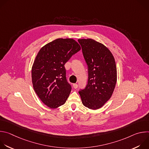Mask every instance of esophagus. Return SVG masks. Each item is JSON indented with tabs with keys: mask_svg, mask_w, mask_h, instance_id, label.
Returning a JSON list of instances; mask_svg holds the SVG:
<instances>
[{
	"mask_svg": "<svg viewBox=\"0 0 149 149\" xmlns=\"http://www.w3.org/2000/svg\"><path fill=\"white\" fill-rule=\"evenodd\" d=\"M73 87H74L75 89L77 88V87H78V85H77V84H73Z\"/></svg>",
	"mask_w": 149,
	"mask_h": 149,
	"instance_id": "1",
	"label": "esophagus"
}]
</instances>
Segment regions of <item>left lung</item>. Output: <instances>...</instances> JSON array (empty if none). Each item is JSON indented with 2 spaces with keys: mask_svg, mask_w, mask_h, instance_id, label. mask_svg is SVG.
<instances>
[{
  "mask_svg": "<svg viewBox=\"0 0 149 149\" xmlns=\"http://www.w3.org/2000/svg\"><path fill=\"white\" fill-rule=\"evenodd\" d=\"M78 40L88 67V84L79 94L85 107L95 110L102 107L114 90L117 78L115 59L100 42L90 38Z\"/></svg>",
  "mask_w": 149,
  "mask_h": 149,
  "instance_id": "8db88e82",
  "label": "left lung"
}]
</instances>
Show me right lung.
<instances>
[{"label":"right lung","mask_w":149,"mask_h":149,"mask_svg":"<svg viewBox=\"0 0 149 149\" xmlns=\"http://www.w3.org/2000/svg\"><path fill=\"white\" fill-rule=\"evenodd\" d=\"M80 49L74 39L58 38L38 52L32 67V85L39 99L50 109L60 107L68 98L71 87L64 65Z\"/></svg>","instance_id":"right-lung-1"}]
</instances>
